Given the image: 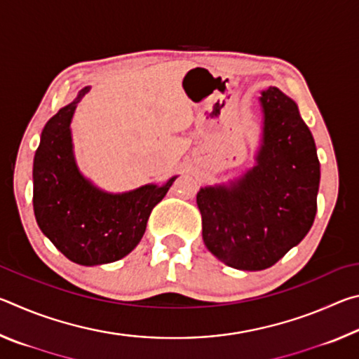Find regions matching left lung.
Returning <instances> with one entry per match:
<instances>
[{
    "label": "left lung",
    "mask_w": 359,
    "mask_h": 359,
    "mask_svg": "<svg viewBox=\"0 0 359 359\" xmlns=\"http://www.w3.org/2000/svg\"><path fill=\"white\" fill-rule=\"evenodd\" d=\"M263 139L257 165L196 194L203 241L224 264L241 271L274 266L299 244L317 214L320 161L296 102L277 87L261 92Z\"/></svg>",
    "instance_id": "1"
}]
</instances>
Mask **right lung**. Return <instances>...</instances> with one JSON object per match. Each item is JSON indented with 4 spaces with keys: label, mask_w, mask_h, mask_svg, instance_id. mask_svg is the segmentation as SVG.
<instances>
[{
    "label": "right lung",
    "mask_w": 359,
    "mask_h": 359,
    "mask_svg": "<svg viewBox=\"0 0 359 359\" xmlns=\"http://www.w3.org/2000/svg\"><path fill=\"white\" fill-rule=\"evenodd\" d=\"M77 98L47 121L33 163V208L39 228L66 258L82 266L114 263L142 239L149 217L172 182L126 193H107L79 171L72 151L71 120Z\"/></svg>",
    "instance_id": "add662e5"
}]
</instances>
